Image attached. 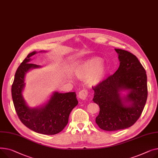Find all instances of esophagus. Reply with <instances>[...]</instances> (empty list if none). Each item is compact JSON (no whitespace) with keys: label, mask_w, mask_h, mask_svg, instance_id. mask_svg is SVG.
<instances>
[{"label":"esophagus","mask_w":158,"mask_h":158,"mask_svg":"<svg viewBox=\"0 0 158 158\" xmlns=\"http://www.w3.org/2000/svg\"><path fill=\"white\" fill-rule=\"evenodd\" d=\"M87 96H88V91L86 89H83L80 90L78 94V97L82 100L86 99V98H87Z\"/></svg>","instance_id":"esophagus-1"}]
</instances>
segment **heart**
Returning a JSON list of instances; mask_svg holds the SVG:
<instances>
[{
	"instance_id": "obj_1",
	"label": "heart",
	"mask_w": 158,
	"mask_h": 158,
	"mask_svg": "<svg viewBox=\"0 0 158 158\" xmlns=\"http://www.w3.org/2000/svg\"><path fill=\"white\" fill-rule=\"evenodd\" d=\"M99 58H92L81 62L75 69V76L80 79H87L89 85H98L105 75V68Z\"/></svg>"
}]
</instances>
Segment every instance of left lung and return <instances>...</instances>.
Returning <instances> with one entry per match:
<instances>
[{"mask_svg":"<svg viewBox=\"0 0 158 158\" xmlns=\"http://www.w3.org/2000/svg\"><path fill=\"white\" fill-rule=\"evenodd\" d=\"M118 55L120 65L114 75L92 87L94 91L92 99L99 106L96 123L101 129L112 131L133 126L140 118L147 99L146 71L133 53L115 49ZM129 89L123 99L130 102L124 106L119 91Z\"/></svg>","mask_w":158,"mask_h":158,"instance_id":"left-lung-1","label":"left lung"}]
</instances>
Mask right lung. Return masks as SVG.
<instances>
[{
    "label": "right lung",
    "instance_id": "1",
    "mask_svg": "<svg viewBox=\"0 0 158 158\" xmlns=\"http://www.w3.org/2000/svg\"><path fill=\"white\" fill-rule=\"evenodd\" d=\"M33 52L27 55L18 68L11 87V94L16 112L20 121L33 131L52 135L62 131L68 123L71 110L78 105L75 92L59 93L55 92L48 103L41 108H29L22 97L25 73L38 65L29 63Z\"/></svg>",
    "mask_w": 158,
    "mask_h": 158
}]
</instances>
